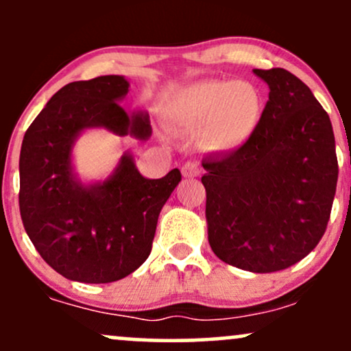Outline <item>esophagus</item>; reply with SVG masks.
<instances>
[{"mask_svg": "<svg viewBox=\"0 0 351 351\" xmlns=\"http://www.w3.org/2000/svg\"><path fill=\"white\" fill-rule=\"evenodd\" d=\"M181 173H183L184 178H196L201 170L196 163H184L183 168H181Z\"/></svg>", "mask_w": 351, "mask_h": 351, "instance_id": "1", "label": "esophagus"}]
</instances>
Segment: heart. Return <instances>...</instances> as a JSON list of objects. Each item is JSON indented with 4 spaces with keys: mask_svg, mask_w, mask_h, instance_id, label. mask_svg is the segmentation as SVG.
<instances>
[{
    "mask_svg": "<svg viewBox=\"0 0 351 351\" xmlns=\"http://www.w3.org/2000/svg\"><path fill=\"white\" fill-rule=\"evenodd\" d=\"M171 117L189 132L201 130V145L206 150L234 152L259 127L263 97L245 80H199L175 95Z\"/></svg>",
    "mask_w": 351,
    "mask_h": 351,
    "instance_id": "obj_1",
    "label": "heart"
}]
</instances>
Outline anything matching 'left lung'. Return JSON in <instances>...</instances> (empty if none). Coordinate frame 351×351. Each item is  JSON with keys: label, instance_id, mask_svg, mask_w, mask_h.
<instances>
[{"label": "left lung", "instance_id": "1", "mask_svg": "<svg viewBox=\"0 0 351 351\" xmlns=\"http://www.w3.org/2000/svg\"><path fill=\"white\" fill-rule=\"evenodd\" d=\"M269 86L259 127L237 150L203 158L208 241L221 261L267 274L315 249L332 211L338 162L332 122L289 71L254 69Z\"/></svg>", "mask_w": 351, "mask_h": 351}]
</instances>
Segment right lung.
Returning a JSON list of instances; mask_svg holds the SVG:
<instances>
[{
  "label": "right lung",
  "instance_id": "obj_1",
  "mask_svg": "<svg viewBox=\"0 0 351 351\" xmlns=\"http://www.w3.org/2000/svg\"><path fill=\"white\" fill-rule=\"evenodd\" d=\"M130 82L100 75L64 86L26 130L19 155V211L31 243L69 280L108 284L127 277L150 256L162 208L181 181L178 168L145 178L125 152L106 180L75 173V140L90 128L135 138L152 135L147 112L120 106Z\"/></svg>",
  "mask_w": 351,
  "mask_h": 351
}]
</instances>
